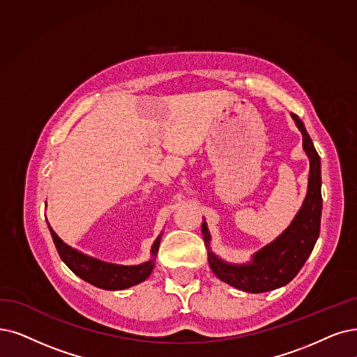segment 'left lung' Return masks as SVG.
<instances>
[{
  "label": "left lung",
  "mask_w": 357,
  "mask_h": 357,
  "mask_svg": "<svg viewBox=\"0 0 357 357\" xmlns=\"http://www.w3.org/2000/svg\"><path fill=\"white\" fill-rule=\"evenodd\" d=\"M291 119L303 136V149L309 158L310 169L305 201L286 230L255 252L249 262L231 264L212 252L208 224L206 221L202 222L208 262L213 274L221 281L248 293H265L289 284L305 265L319 237L322 212L321 158L303 121L293 112Z\"/></svg>",
  "instance_id": "8db88e82"
}]
</instances>
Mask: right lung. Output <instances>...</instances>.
I'll list each match as a JSON object with an SVG mask.
<instances>
[{"mask_svg": "<svg viewBox=\"0 0 357 357\" xmlns=\"http://www.w3.org/2000/svg\"><path fill=\"white\" fill-rule=\"evenodd\" d=\"M48 228L51 231L54 245L59 252L63 262L73 271V273L84 280L92 286L104 290H124L136 286V284L144 282L152 273L155 266V258L158 253V248L161 243L162 233L156 237L153 245L151 248V259L139 264V265H119L111 264L101 259L92 258L89 255H84L83 252L68 246L67 243L56 236L52 230V227L47 221Z\"/></svg>", "mask_w": 357, "mask_h": 357, "instance_id": "1", "label": "right lung"}]
</instances>
